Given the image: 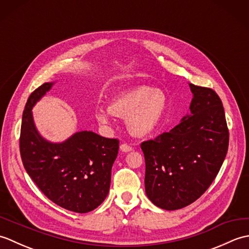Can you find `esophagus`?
<instances>
[{
  "label": "esophagus",
  "instance_id": "1",
  "mask_svg": "<svg viewBox=\"0 0 249 249\" xmlns=\"http://www.w3.org/2000/svg\"><path fill=\"white\" fill-rule=\"evenodd\" d=\"M120 150H121L122 152L127 153V152L133 151V147H131V146H130V145H128V144L123 143V144H121V145H120Z\"/></svg>",
  "mask_w": 249,
  "mask_h": 249
}]
</instances>
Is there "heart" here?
I'll list each match as a JSON object with an SVG mask.
<instances>
[{"mask_svg":"<svg viewBox=\"0 0 249 249\" xmlns=\"http://www.w3.org/2000/svg\"><path fill=\"white\" fill-rule=\"evenodd\" d=\"M167 106V96L160 89L140 86L118 95L108 109L97 108L95 118L103 126L112 124V114L126 119V126L131 135L145 137L160 126Z\"/></svg>","mask_w":249,"mask_h":249,"instance_id":"1","label":"heart"}]
</instances>
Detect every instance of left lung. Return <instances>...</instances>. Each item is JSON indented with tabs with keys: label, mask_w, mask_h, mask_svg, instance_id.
I'll list each match as a JSON object with an SVG mask.
<instances>
[{
	"label": "left lung",
	"mask_w": 249,
	"mask_h": 249,
	"mask_svg": "<svg viewBox=\"0 0 249 249\" xmlns=\"http://www.w3.org/2000/svg\"><path fill=\"white\" fill-rule=\"evenodd\" d=\"M190 114L169 133L141 143L145 160V193L167 211L185 208L215 179L228 152L229 131L219 96L189 83Z\"/></svg>",
	"instance_id": "8db88e82"
}]
</instances>
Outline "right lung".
Here are the masks:
<instances>
[{
  "instance_id": "right-lung-1",
  "label": "right lung",
  "mask_w": 249,
  "mask_h": 249,
  "mask_svg": "<svg viewBox=\"0 0 249 249\" xmlns=\"http://www.w3.org/2000/svg\"><path fill=\"white\" fill-rule=\"evenodd\" d=\"M54 82H46L30 95L22 115L20 154L30 178L63 209L88 213L107 197L111 169L119 153V140L93 131H78L63 142L48 141L37 130L33 109Z\"/></svg>"
}]
</instances>
